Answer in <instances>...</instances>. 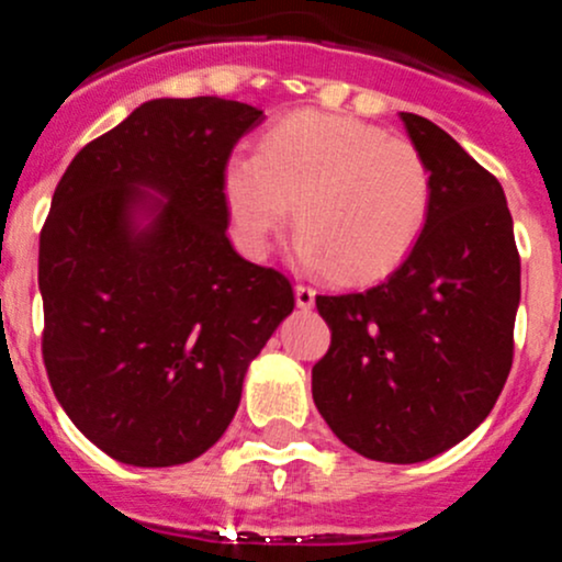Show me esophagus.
Here are the masks:
<instances>
[{"label": "esophagus", "mask_w": 562, "mask_h": 562, "mask_svg": "<svg viewBox=\"0 0 562 562\" xmlns=\"http://www.w3.org/2000/svg\"><path fill=\"white\" fill-rule=\"evenodd\" d=\"M294 297H297L300 308H311L316 300V292L308 286V283H297V286H294Z\"/></svg>", "instance_id": "obj_1"}]
</instances>
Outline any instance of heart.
Segmentation results:
<instances>
[{
    "label": "heart",
    "mask_w": 562,
    "mask_h": 562,
    "mask_svg": "<svg viewBox=\"0 0 562 562\" xmlns=\"http://www.w3.org/2000/svg\"><path fill=\"white\" fill-rule=\"evenodd\" d=\"M227 196L246 251L262 254L292 205L294 248L340 279L392 268L430 213V167L406 137L349 115L297 113L276 124L257 156L227 165Z\"/></svg>",
    "instance_id": "obj_1"
}]
</instances>
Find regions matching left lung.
Wrapping results in <instances>:
<instances>
[{"label": "left lung", "mask_w": 562, "mask_h": 562, "mask_svg": "<svg viewBox=\"0 0 562 562\" xmlns=\"http://www.w3.org/2000/svg\"><path fill=\"white\" fill-rule=\"evenodd\" d=\"M430 167V213L384 281L316 294L329 349L311 390L329 430L379 462L447 452L493 411L514 360L519 251L506 194L441 126L401 113Z\"/></svg>", "instance_id": "8db88e82"}]
</instances>
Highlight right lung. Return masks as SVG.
<instances>
[{"label": "right lung", "mask_w": 562, "mask_h": 562, "mask_svg": "<svg viewBox=\"0 0 562 562\" xmlns=\"http://www.w3.org/2000/svg\"><path fill=\"white\" fill-rule=\"evenodd\" d=\"M259 121L222 97L151 100L86 143L54 192L40 233L43 362L75 427L126 465L207 452L248 362L294 308L286 276L227 238V161ZM140 186L168 202L135 234Z\"/></svg>", "instance_id": "obj_1"}]
</instances>
